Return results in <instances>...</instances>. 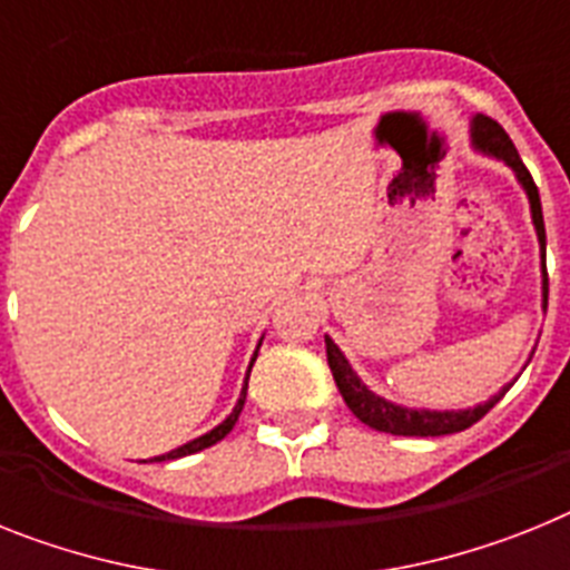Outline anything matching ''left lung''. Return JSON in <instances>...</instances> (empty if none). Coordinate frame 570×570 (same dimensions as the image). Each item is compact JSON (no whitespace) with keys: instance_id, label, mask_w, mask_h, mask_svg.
Here are the masks:
<instances>
[{"instance_id":"left-lung-1","label":"left lung","mask_w":570,"mask_h":570,"mask_svg":"<svg viewBox=\"0 0 570 570\" xmlns=\"http://www.w3.org/2000/svg\"><path fill=\"white\" fill-rule=\"evenodd\" d=\"M470 136L472 147L484 156H492V159L504 161L510 170L519 179L521 190L528 194L530 203V219H533V228H537V240H539V257H542V309L548 307V269H544V219H542V199H539V188L530 170L524 167V161L519 159V150L510 141V136L504 132L501 124H495L487 115H472L470 121ZM327 342V365L333 371V380L338 385V394L347 403V409L356 414L358 420L376 432L385 434H403V438H438V434H455L470 429L472 423L484 417L492 405L499 403L501 396L510 391L513 382H507L499 394H492L487 403H478L472 409H458V411H432V409H409V405L391 403L385 396L374 394L367 389L365 382L358 380V374L353 371V365L347 362L338 344L330 336H324Z\"/></svg>"}]
</instances>
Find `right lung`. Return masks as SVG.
Segmentation results:
<instances>
[{
  "label": "right lung",
  "instance_id": "add662e5",
  "mask_svg": "<svg viewBox=\"0 0 570 570\" xmlns=\"http://www.w3.org/2000/svg\"><path fill=\"white\" fill-rule=\"evenodd\" d=\"M261 342H263V338H261ZM257 351H261V344H257ZM257 351H255V356H252V362H248L246 380H243V389H240V396H237V403H234L232 414H228V417H226V420H223V423H219V425H214L212 432H205V434H199V438L188 440V443H185V446H179V449H170V452H165V455H156V458H150V461H176V458L194 455V452H203V449L214 446V443H217V440H223V438H226V434H228V432H232V429H234V423H237V417H240V411H243V403H246V391H248V374H252V365H255V358H257Z\"/></svg>",
  "mask_w": 570,
  "mask_h": 570
}]
</instances>
